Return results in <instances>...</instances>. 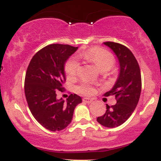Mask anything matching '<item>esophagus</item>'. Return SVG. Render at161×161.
Instances as JSON below:
<instances>
[{"label": "esophagus", "instance_id": "1", "mask_svg": "<svg viewBox=\"0 0 161 161\" xmlns=\"http://www.w3.org/2000/svg\"><path fill=\"white\" fill-rule=\"evenodd\" d=\"M82 100H83L84 102H86V103H90L92 101V99H91V98H88V97H85V98L82 99Z\"/></svg>", "mask_w": 161, "mask_h": 161}]
</instances>
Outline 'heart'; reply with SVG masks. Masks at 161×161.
Returning <instances> with one entry per match:
<instances>
[{"label": "heart", "mask_w": 161, "mask_h": 161, "mask_svg": "<svg viewBox=\"0 0 161 161\" xmlns=\"http://www.w3.org/2000/svg\"><path fill=\"white\" fill-rule=\"evenodd\" d=\"M79 56L82 59L92 63L97 69L102 70H109L115 64V58L111 52L99 47L90 48L86 51L81 52ZM79 69V63L75 58H71L68 60L64 65V71L69 79H73L76 77ZM79 93L83 95H91L95 92L93 86L90 82L83 81L75 87Z\"/></svg>", "instance_id": "obj_1"}]
</instances>
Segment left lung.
<instances>
[{"instance_id": "obj_1", "label": "left lung", "mask_w": 161, "mask_h": 161, "mask_svg": "<svg viewBox=\"0 0 161 161\" xmlns=\"http://www.w3.org/2000/svg\"><path fill=\"white\" fill-rule=\"evenodd\" d=\"M114 52L120 64V73L116 83L106 97L114 96L116 104L110 107L97 121L108 128H115L125 122L136 109L142 90L141 72L137 60L131 51L124 45L114 42H104Z\"/></svg>"}]
</instances>
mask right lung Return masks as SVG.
<instances>
[{"instance_id": "right-lung-1", "label": "right lung", "mask_w": 161, "mask_h": 161, "mask_svg": "<svg viewBox=\"0 0 161 161\" xmlns=\"http://www.w3.org/2000/svg\"><path fill=\"white\" fill-rule=\"evenodd\" d=\"M78 47L53 43L39 50L31 59L25 78V95L32 116L45 129L61 131L72 120L82 98L71 94L64 102L57 99L65 82L64 64Z\"/></svg>"}]
</instances>
